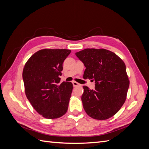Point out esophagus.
I'll return each mask as SVG.
<instances>
[{
	"label": "esophagus",
	"mask_w": 149,
	"mask_h": 149,
	"mask_svg": "<svg viewBox=\"0 0 149 149\" xmlns=\"http://www.w3.org/2000/svg\"><path fill=\"white\" fill-rule=\"evenodd\" d=\"M73 85L74 87H76V86H81L80 84L78 83L77 82H76V81H73Z\"/></svg>",
	"instance_id": "obj_1"
}]
</instances>
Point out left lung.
<instances>
[{
  "label": "left lung",
  "mask_w": 149,
  "mask_h": 149,
  "mask_svg": "<svg viewBox=\"0 0 149 149\" xmlns=\"http://www.w3.org/2000/svg\"><path fill=\"white\" fill-rule=\"evenodd\" d=\"M75 55L86 67L83 78L95 83L94 89L83 86L81 101L84 111L95 119L111 118L124 104L129 86L124 61L105 49L87 48Z\"/></svg>",
  "instance_id": "obj_1"
}]
</instances>
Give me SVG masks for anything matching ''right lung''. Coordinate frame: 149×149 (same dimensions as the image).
Returning a JSON list of instances; mask_svg holds the SVG:
<instances>
[{"label":"right lung","mask_w":149,"mask_h":149,"mask_svg":"<svg viewBox=\"0 0 149 149\" xmlns=\"http://www.w3.org/2000/svg\"><path fill=\"white\" fill-rule=\"evenodd\" d=\"M71 50L43 49L31 56L22 73L26 96L37 112L47 119L64 115L73 90L71 82L60 81L63 63Z\"/></svg>","instance_id":"right-lung-1"}]
</instances>
